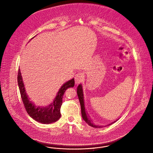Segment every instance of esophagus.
I'll return each instance as SVG.
<instances>
[{
	"label": "esophagus",
	"instance_id": "1",
	"mask_svg": "<svg viewBox=\"0 0 153 153\" xmlns=\"http://www.w3.org/2000/svg\"><path fill=\"white\" fill-rule=\"evenodd\" d=\"M84 75L81 72L78 73L77 74H76L75 76V81L76 84H79L81 82H82L84 81Z\"/></svg>",
	"mask_w": 153,
	"mask_h": 153
}]
</instances>
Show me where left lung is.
<instances>
[{
	"mask_svg": "<svg viewBox=\"0 0 153 153\" xmlns=\"http://www.w3.org/2000/svg\"><path fill=\"white\" fill-rule=\"evenodd\" d=\"M77 94L78 96V98H79V101L80 102V104H81V114H82V117L84 119V120L88 124L94 128H101V126H96L91 121V120L90 119L89 117L88 116L87 114V112H86V109L85 108V102H84V94H83V89H82V86L81 85V84H79L78 85V87H77ZM117 120L115 121L114 122L108 124V126H110L111 124L115 123Z\"/></svg>",
	"mask_w": 153,
	"mask_h": 153,
	"instance_id": "left-lung-1",
	"label": "left lung"
}]
</instances>
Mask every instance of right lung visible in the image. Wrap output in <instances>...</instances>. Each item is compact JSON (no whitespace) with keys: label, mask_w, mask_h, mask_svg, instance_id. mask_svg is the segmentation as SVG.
<instances>
[{"label":"right lung","mask_w":153,"mask_h":153,"mask_svg":"<svg viewBox=\"0 0 153 153\" xmlns=\"http://www.w3.org/2000/svg\"><path fill=\"white\" fill-rule=\"evenodd\" d=\"M18 82L22 102L26 112L33 120L42 124H51L56 122L60 118L61 116L60 110L62 104L63 95L68 88L74 87L75 85L74 78L68 81L59 89L52 103L46 107H41L35 105L30 101L27 95L20 69L18 70Z\"/></svg>","instance_id":"obj_1"}]
</instances>
